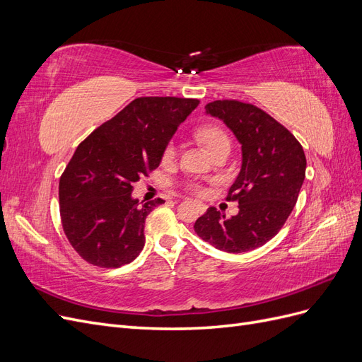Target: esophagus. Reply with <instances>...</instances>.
Segmentation results:
<instances>
[{
    "instance_id": "1",
    "label": "esophagus",
    "mask_w": 362,
    "mask_h": 362,
    "mask_svg": "<svg viewBox=\"0 0 362 362\" xmlns=\"http://www.w3.org/2000/svg\"><path fill=\"white\" fill-rule=\"evenodd\" d=\"M199 208H201V211H204V210H205V205H204V204H199Z\"/></svg>"
}]
</instances>
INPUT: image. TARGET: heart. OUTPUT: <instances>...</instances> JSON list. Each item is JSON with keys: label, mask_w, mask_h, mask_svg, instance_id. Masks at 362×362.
I'll use <instances>...</instances> for the list:
<instances>
[{"label": "heart", "mask_w": 362, "mask_h": 362, "mask_svg": "<svg viewBox=\"0 0 362 362\" xmlns=\"http://www.w3.org/2000/svg\"><path fill=\"white\" fill-rule=\"evenodd\" d=\"M198 139L202 141V144L208 148V151H210V152H213L218 146L229 144L228 134L225 133V131L221 127H217V125H205V127H202L198 131ZM229 145H231V144H229ZM173 156H175V146H173V144H169L166 148H164L163 160L164 161H169V160L173 158ZM189 189L193 193H196V194H202L205 192V189L202 187V185L201 184H196V182L189 184Z\"/></svg>", "instance_id": "b5f03b06"}]
</instances>
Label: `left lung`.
Instances as JSON below:
<instances>
[{"label": "left lung", "instance_id": "8db88e82", "mask_svg": "<svg viewBox=\"0 0 362 362\" xmlns=\"http://www.w3.org/2000/svg\"><path fill=\"white\" fill-rule=\"evenodd\" d=\"M205 110L222 119L242 145V169L226 196L238 202V214L226 218L210 206L194 233L229 254L257 249L279 233L293 211L305 180V152L286 127L255 105L218 100Z\"/></svg>", "mask_w": 362, "mask_h": 362}]
</instances>
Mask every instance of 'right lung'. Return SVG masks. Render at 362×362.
<instances>
[{"instance_id": "right-lung-1", "label": "right lung", "mask_w": 362, "mask_h": 362, "mask_svg": "<svg viewBox=\"0 0 362 362\" xmlns=\"http://www.w3.org/2000/svg\"><path fill=\"white\" fill-rule=\"evenodd\" d=\"M198 100L144 96L83 140L60 177L63 231L89 264L116 269L145 246V221L163 199L140 204L133 184L158 168L175 131Z\"/></svg>"}]
</instances>
